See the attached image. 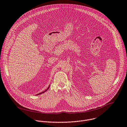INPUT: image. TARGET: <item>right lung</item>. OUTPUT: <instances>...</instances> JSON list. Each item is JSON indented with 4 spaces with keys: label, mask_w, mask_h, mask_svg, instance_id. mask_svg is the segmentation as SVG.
<instances>
[{
    "label": "right lung",
    "mask_w": 127,
    "mask_h": 127,
    "mask_svg": "<svg viewBox=\"0 0 127 127\" xmlns=\"http://www.w3.org/2000/svg\"><path fill=\"white\" fill-rule=\"evenodd\" d=\"M50 85L49 86V87H48V88H47V89H46V90H45V91H43V92H41V93H39V94H36V95H38L41 94H42V93H44L45 92H46V91H47V90H48V89L49 88V87H50Z\"/></svg>",
    "instance_id": "obj_1"
}]
</instances>
